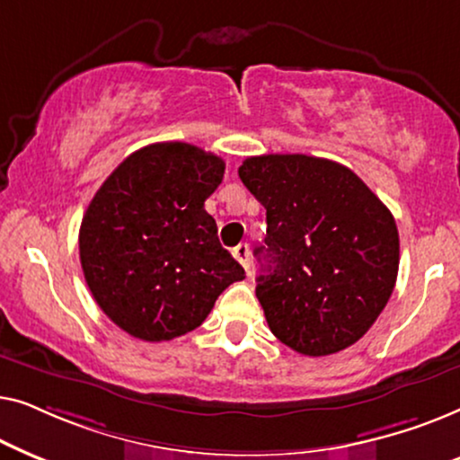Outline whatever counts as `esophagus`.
<instances>
[{
  "label": "esophagus",
  "mask_w": 460,
  "mask_h": 460,
  "mask_svg": "<svg viewBox=\"0 0 460 460\" xmlns=\"http://www.w3.org/2000/svg\"><path fill=\"white\" fill-rule=\"evenodd\" d=\"M232 255H234L236 261L241 263V266L249 272V244L247 243H241V244H238V247L232 249Z\"/></svg>",
  "instance_id": "1"
}]
</instances>
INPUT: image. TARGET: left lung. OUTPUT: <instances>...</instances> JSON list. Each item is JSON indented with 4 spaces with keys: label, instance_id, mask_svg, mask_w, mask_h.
<instances>
[{
    "label": "left lung",
    "instance_id": "8db88e82",
    "mask_svg": "<svg viewBox=\"0 0 460 460\" xmlns=\"http://www.w3.org/2000/svg\"><path fill=\"white\" fill-rule=\"evenodd\" d=\"M238 175L266 207L255 295L270 331L314 358L354 345L398 279L392 211L351 169L318 156H249Z\"/></svg>",
    "mask_w": 460,
    "mask_h": 460
}]
</instances>
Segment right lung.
I'll use <instances>...</instances> for the list:
<instances>
[{
    "label": "right lung",
    "instance_id": "add662e5",
    "mask_svg": "<svg viewBox=\"0 0 460 460\" xmlns=\"http://www.w3.org/2000/svg\"><path fill=\"white\" fill-rule=\"evenodd\" d=\"M226 163L186 142L150 144L100 186L79 230L87 287L119 329L169 341L203 324L244 270L217 241L205 200Z\"/></svg>",
    "mask_w": 460,
    "mask_h": 460
}]
</instances>
